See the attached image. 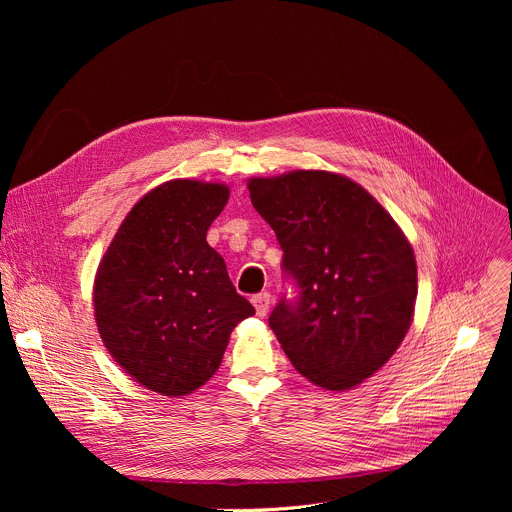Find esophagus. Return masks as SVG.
<instances>
[{
    "label": "esophagus",
    "mask_w": 512,
    "mask_h": 512,
    "mask_svg": "<svg viewBox=\"0 0 512 512\" xmlns=\"http://www.w3.org/2000/svg\"><path fill=\"white\" fill-rule=\"evenodd\" d=\"M251 301H253V305H255L257 315H259V317H265L267 311H270V307H272V294H270V292H259V294H255V297H253Z\"/></svg>",
    "instance_id": "obj_1"
}]
</instances>
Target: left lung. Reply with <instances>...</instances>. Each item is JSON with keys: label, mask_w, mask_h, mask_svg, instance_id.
<instances>
[{"label": "left lung", "mask_w": 512, "mask_h": 512, "mask_svg": "<svg viewBox=\"0 0 512 512\" xmlns=\"http://www.w3.org/2000/svg\"><path fill=\"white\" fill-rule=\"evenodd\" d=\"M249 193L276 232L284 276L299 290L270 315L284 353L315 386L361 384L394 355L413 321L417 263L407 236L340 174L251 178Z\"/></svg>", "instance_id": "1"}]
</instances>
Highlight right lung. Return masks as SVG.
I'll use <instances>...</instances> for the list:
<instances>
[{
    "label": "right lung",
    "mask_w": 512,
    "mask_h": 512,
    "mask_svg": "<svg viewBox=\"0 0 512 512\" xmlns=\"http://www.w3.org/2000/svg\"><path fill=\"white\" fill-rule=\"evenodd\" d=\"M228 186L159 184L130 209L95 276V319L107 351L141 386L184 396L218 371L230 332L255 313L228 278L207 230Z\"/></svg>",
    "instance_id": "right-lung-1"
}]
</instances>
